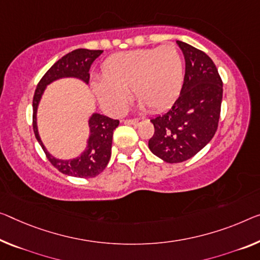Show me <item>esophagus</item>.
Here are the masks:
<instances>
[{
    "mask_svg": "<svg viewBox=\"0 0 260 260\" xmlns=\"http://www.w3.org/2000/svg\"><path fill=\"white\" fill-rule=\"evenodd\" d=\"M139 121H141V118H131V119H125L124 123L125 124H134V125H137Z\"/></svg>",
    "mask_w": 260,
    "mask_h": 260,
    "instance_id": "34e87169",
    "label": "esophagus"
}]
</instances>
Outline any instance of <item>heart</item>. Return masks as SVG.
Instances as JSON below:
<instances>
[{
	"mask_svg": "<svg viewBox=\"0 0 260 260\" xmlns=\"http://www.w3.org/2000/svg\"><path fill=\"white\" fill-rule=\"evenodd\" d=\"M102 79L91 86L108 113L121 115L129 101V90L151 110L169 107L183 85V60L180 51L167 44L110 55L101 66Z\"/></svg>",
	"mask_w": 260,
	"mask_h": 260,
	"instance_id": "1",
	"label": "heart"
}]
</instances>
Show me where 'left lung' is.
I'll use <instances>...</instances> for the list:
<instances>
[{"label":"left lung","mask_w":260,"mask_h":260,"mask_svg":"<svg viewBox=\"0 0 260 260\" xmlns=\"http://www.w3.org/2000/svg\"><path fill=\"white\" fill-rule=\"evenodd\" d=\"M186 61L180 95L167 113L151 119V152L166 162L194 157L214 137L221 115L223 82L205 52L177 41Z\"/></svg>","instance_id":"1"}]
</instances>
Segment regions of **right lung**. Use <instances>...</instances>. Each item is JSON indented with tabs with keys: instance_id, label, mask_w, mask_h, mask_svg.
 Masks as SVG:
<instances>
[{
	"instance_id": "right-lung-1",
	"label": "right lung",
	"mask_w": 260,
	"mask_h": 260,
	"mask_svg": "<svg viewBox=\"0 0 260 260\" xmlns=\"http://www.w3.org/2000/svg\"><path fill=\"white\" fill-rule=\"evenodd\" d=\"M102 50H87L78 49L63 55L62 58L51 66V69L43 75L41 81L38 82L37 88L34 95V114H32V126L36 138L41 144L42 149L46 154V158L59 172L71 175L75 178H93L106 169L109 162L111 155V143H113V133L119 124L118 119H113L103 115L94 114L89 119L90 136L87 144L86 150L81 155L72 160H59L47 152L45 146L39 138L37 130V107L42 94L46 85H49L54 80L74 77L79 78L88 83L89 81V69L91 63L100 57Z\"/></svg>"
}]
</instances>
